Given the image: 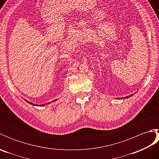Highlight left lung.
Listing matches in <instances>:
<instances>
[{
    "instance_id": "obj_1",
    "label": "left lung",
    "mask_w": 159,
    "mask_h": 159,
    "mask_svg": "<svg viewBox=\"0 0 159 159\" xmlns=\"http://www.w3.org/2000/svg\"><path fill=\"white\" fill-rule=\"evenodd\" d=\"M132 96H133V94H131V95H130V96H126V97H125V98H129V97H131ZM121 99H123V98H121Z\"/></svg>"
}]
</instances>
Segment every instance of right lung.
Returning <instances> with one entry per match:
<instances>
[{
  "instance_id": "1",
  "label": "right lung",
  "mask_w": 159,
  "mask_h": 159,
  "mask_svg": "<svg viewBox=\"0 0 159 159\" xmlns=\"http://www.w3.org/2000/svg\"><path fill=\"white\" fill-rule=\"evenodd\" d=\"M57 100H54V101H56ZM26 102H29V104H33V105H35V106H44V104H41V105H37V104H33V103H31V102H29V101H27V100H26ZM54 101H52V102H54ZM48 104H49V103H48Z\"/></svg>"
}]
</instances>
